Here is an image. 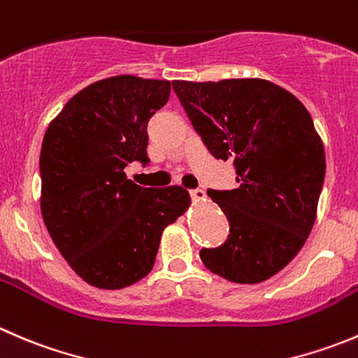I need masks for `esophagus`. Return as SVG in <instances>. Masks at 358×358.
Segmentation results:
<instances>
[{
  "label": "esophagus",
  "mask_w": 358,
  "mask_h": 358,
  "mask_svg": "<svg viewBox=\"0 0 358 358\" xmlns=\"http://www.w3.org/2000/svg\"><path fill=\"white\" fill-rule=\"evenodd\" d=\"M190 197H192L194 201H204L206 199V192H204L203 189H192L190 190Z\"/></svg>",
  "instance_id": "34e87169"
}]
</instances>
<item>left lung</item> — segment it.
I'll return each mask as SVG.
<instances>
[{
    "label": "left lung",
    "instance_id": "8db88e82",
    "mask_svg": "<svg viewBox=\"0 0 358 358\" xmlns=\"http://www.w3.org/2000/svg\"><path fill=\"white\" fill-rule=\"evenodd\" d=\"M194 129L215 159L232 161L238 187L208 190L229 220L204 266L234 283L280 273L306 243L325 178L324 143L303 103L262 78L175 80Z\"/></svg>",
    "mask_w": 358,
    "mask_h": 358
}]
</instances>
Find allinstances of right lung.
I'll return each instance as SVG.
<instances>
[{"label": "right lung", "mask_w": 358, "mask_h": 358, "mask_svg": "<svg viewBox=\"0 0 358 358\" xmlns=\"http://www.w3.org/2000/svg\"><path fill=\"white\" fill-rule=\"evenodd\" d=\"M171 82L119 75L76 92L48 124L40 154L41 217L52 241L89 285L119 290L152 271L162 231L185 213L178 185L140 187L127 164L150 162L147 124Z\"/></svg>", "instance_id": "right-lung-1"}]
</instances>
